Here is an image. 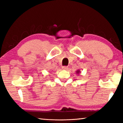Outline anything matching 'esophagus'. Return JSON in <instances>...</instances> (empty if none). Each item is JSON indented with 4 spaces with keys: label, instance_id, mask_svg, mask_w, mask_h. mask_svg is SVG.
Here are the masks:
<instances>
[{
    "label": "esophagus",
    "instance_id": "1",
    "mask_svg": "<svg viewBox=\"0 0 123 123\" xmlns=\"http://www.w3.org/2000/svg\"><path fill=\"white\" fill-rule=\"evenodd\" d=\"M62 69L64 70H67L68 69V67H67V66H63V67H62Z\"/></svg>",
    "mask_w": 123,
    "mask_h": 123
}]
</instances>
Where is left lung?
I'll return each mask as SVG.
<instances>
[{
  "label": "left lung",
  "mask_w": 123,
  "mask_h": 123,
  "mask_svg": "<svg viewBox=\"0 0 123 123\" xmlns=\"http://www.w3.org/2000/svg\"><path fill=\"white\" fill-rule=\"evenodd\" d=\"M76 74H79V73H80V70H76Z\"/></svg>",
  "instance_id": "obj_1"
}]
</instances>
